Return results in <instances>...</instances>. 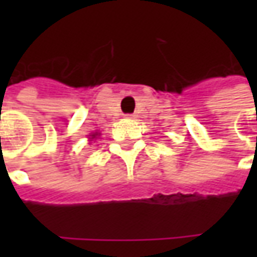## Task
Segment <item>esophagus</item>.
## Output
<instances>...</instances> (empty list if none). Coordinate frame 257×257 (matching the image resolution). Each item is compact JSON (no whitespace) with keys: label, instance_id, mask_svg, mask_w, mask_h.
<instances>
[{"label":"esophagus","instance_id":"34e87169","mask_svg":"<svg viewBox=\"0 0 257 257\" xmlns=\"http://www.w3.org/2000/svg\"><path fill=\"white\" fill-rule=\"evenodd\" d=\"M125 118H129V119H132V118H135V115H134V114H126V115H125Z\"/></svg>","mask_w":257,"mask_h":257}]
</instances>
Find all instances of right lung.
<instances>
[{
	"label": "right lung",
	"instance_id": "right-lung-1",
	"mask_svg": "<svg viewBox=\"0 0 257 257\" xmlns=\"http://www.w3.org/2000/svg\"><path fill=\"white\" fill-rule=\"evenodd\" d=\"M99 135H100V134H99V132H93V134H90V135H89V139H92V140L96 139V138H97Z\"/></svg>",
	"mask_w": 257,
	"mask_h": 257
}]
</instances>
